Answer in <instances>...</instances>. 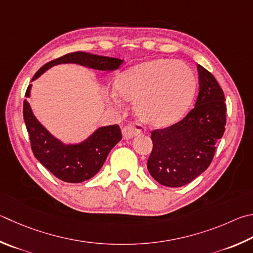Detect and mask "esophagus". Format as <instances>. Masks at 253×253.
Returning <instances> with one entry per match:
<instances>
[{
  "mask_svg": "<svg viewBox=\"0 0 253 253\" xmlns=\"http://www.w3.org/2000/svg\"><path fill=\"white\" fill-rule=\"evenodd\" d=\"M145 130V126L140 123H134V124H128L123 128V137L125 139H130L132 137L140 134Z\"/></svg>",
  "mask_w": 253,
  "mask_h": 253,
  "instance_id": "1",
  "label": "esophagus"
}]
</instances>
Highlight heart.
<instances>
[{
    "instance_id": "obj_1",
    "label": "heart",
    "mask_w": 253,
    "mask_h": 253,
    "mask_svg": "<svg viewBox=\"0 0 253 253\" xmlns=\"http://www.w3.org/2000/svg\"><path fill=\"white\" fill-rule=\"evenodd\" d=\"M116 89L124 99L136 102V113L142 122L164 127L186 113L194 98L196 79L185 63L155 59L123 72L116 80ZM114 100L119 103L116 96Z\"/></svg>"
}]
</instances>
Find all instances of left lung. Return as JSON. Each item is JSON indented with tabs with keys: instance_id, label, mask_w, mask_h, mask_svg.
Returning <instances> with one entry per match:
<instances>
[{
	"instance_id": "8db88e82",
	"label": "left lung",
	"mask_w": 253,
	"mask_h": 253,
	"mask_svg": "<svg viewBox=\"0 0 253 253\" xmlns=\"http://www.w3.org/2000/svg\"><path fill=\"white\" fill-rule=\"evenodd\" d=\"M196 106L173 125L151 131L153 150L147 168L156 181L181 187L210 166L215 144L226 127L224 94L218 82L201 65Z\"/></svg>"
}]
</instances>
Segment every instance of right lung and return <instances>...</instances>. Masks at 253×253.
<instances>
[{"label":"right lung","instance_id":"obj_1","mask_svg":"<svg viewBox=\"0 0 253 253\" xmlns=\"http://www.w3.org/2000/svg\"><path fill=\"white\" fill-rule=\"evenodd\" d=\"M66 63L80 64L98 71H113L117 70L123 61L85 52H74L45 64L35 73L32 81L52 66ZM31 87L32 85L27 87L26 97H30ZM23 116L30 135L31 148L36 159L55 177L65 182L79 183L94 177L103 167L109 151L122 139L119 126L111 125L100 127L81 144L64 145L41 125L26 99L23 104Z\"/></svg>","mask_w":253,"mask_h":253}]
</instances>
